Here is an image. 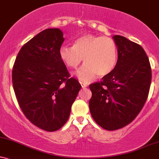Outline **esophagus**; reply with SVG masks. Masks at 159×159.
<instances>
[{
    "mask_svg": "<svg viewBox=\"0 0 159 159\" xmlns=\"http://www.w3.org/2000/svg\"><path fill=\"white\" fill-rule=\"evenodd\" d=\"M80 84H81L82 88H87V87H88V84H87V83H82V82H80Z\"/></svg>",
    "mask_w": 159,
    "mask_h": 159,
    "instance_id": "esophagus-1",
    "label": "esophagus"
}]
</instances>
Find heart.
Instances as JSON below:
<instances>
[{
	"label": "heart",
	"instance_id": "heart-1",
	"mask_svg": "<svg viewBox=\"0 0 159 159\" xmlns=\"http://www.w3.org/2000/svg\"><path fill=\"white\" fill-rule=\"evenodd\" d=\"M59 57L69 68L76 69L83 58L85 65L77 72L78 78L89 82L98 75L106 76L115 70L118 61V47L113 39L108 36L84 35L76 39L73 47L62 45Z\"/></svg>",
	"mask_w": 159,
	"mask_h": 159
}]
</instances>
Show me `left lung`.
Returning a JSON list of instances; mask_svg holds the SVG:
<instances>
[{
	"label": "left lung",
	"mask_w": 159,
	"mask_h": 159,
	"mask_svg": "<svg viewBox=\"0 0 159 159\" xmlns=\"http://www.w3.org/2000/svg\"><path fill=\"white\" fill-rule=\"evenodd\" d=\"M113 39L119 53L115 70L89 85L91 116L109 131L124 127L137 117L148 98L152 80L150 61L142 47L119 35Z\"/></svg>",
	"instance_id": "left-lung-1"
}]
</instances>
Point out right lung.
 <instances>
[{"mask_svg": "<svg viewBox=\"0 0 159 159\" xmlns=\"http://www.w3.org/2000/svg\"><path fill=\"white\" fill-rule=\"evenodd\" d=\"M64 40L59 29L44 30L24 44L12 68L13 89L22 112L48 132L64 126L81 89L59 57Z\"/></svg>", "mask_w": 159, "mask_h": 159, "instance_id": "1", "label": "right lung"}]
</instances>
